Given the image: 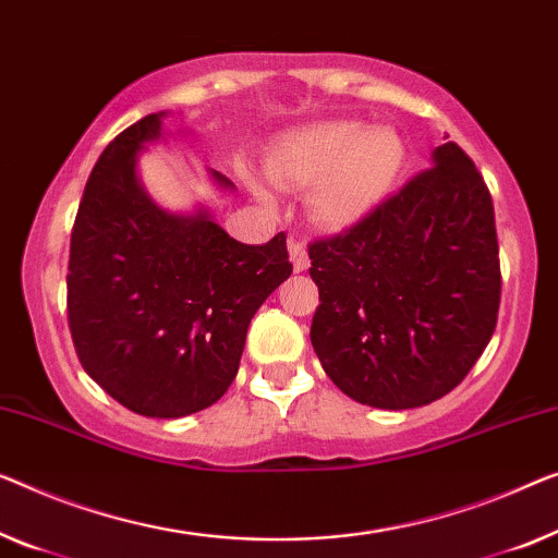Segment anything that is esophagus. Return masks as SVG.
Here are the masks:
<instances>
[{"label": "esophagus", "mask_w": 558, "mask_h": 558, "mask_svg": "<svg viewBox=\"0 0 558 558\" xmlns=\"http://www.w3.org/2000/svg\"><path fill=\"white\" fill-rule=\"evenodd\" d=\"M288 251H290V263H293V270L295 272L307 270V265H311V257H307L305 245L298 243V240H290Z\"/></svg>", "instance_id": "esophagus-1"}]
</instances>
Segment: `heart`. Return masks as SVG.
Here are the masks:
<instances>
[{
  "instance_id": "obj_1",
  "label": "heart",
  "mask_w": 558,
  "mask_h": 558,
  "mask_svg": "<svg viewBox=\"0 0 558 558\" xmlns=\"http://www.w3.org/2000/svg\"><path fill=\"white\" fill-rule=\"evenodd\" d=\"M405 162L409 145L398 130L326 120L286 132L265 157V174L280 187H307V215L320 228L348 230L393 193ZM251 190L260 203H276L257 178Z\"/></svg>"
}]
</instances>
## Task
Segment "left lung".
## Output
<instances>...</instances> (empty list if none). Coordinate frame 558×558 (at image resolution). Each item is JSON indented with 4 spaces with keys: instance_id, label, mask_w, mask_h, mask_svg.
I'll list each match as a JSON object with an SVG mask.
<instances>
[{
    "instance_id": "8db88e82",
    "label": "left lung",
    "mask_w": 558,
    "mask_h": 558,
    "mask_svg": "<svg viewBox=\"0 0 558 558\" xmlns=\"http://www.w3.org/2000/svg\"><path fill=\"white\" fill-rule=\"evenodd\" d=\"M343 235L311 245V343L345 396L418 409L461 384L494 336L501 270L494 203L456 143Z\"/></svg>"
}]
</instances>
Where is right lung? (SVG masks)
Returning a JSON list of instances; mask_svg holds the SVG:
<instances>
[{"label":"right lung","mask_w":558,"mask_h":558,"mask_svg":"<svg viewBox=\"0 0 558 558\" xmlns=\"http://www.w3.org/2000/svg\"><path fill=\"white\" fill-rule=\"evenodd\" d=\"M168 112L120 132L89 172L72 228L66 315L82 368L124 409L182 418L222 398L247 326L290 278L286 235L230 238L207 205L170 213L147 195L140 153ZM220 193L235 185L207 170Z\"/></svg>","instance_id":"add662e5"}]
</instances>
